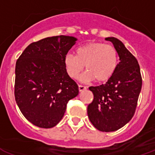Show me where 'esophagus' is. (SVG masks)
<instances>
[{
    "mask_svg": "<svg viewBox=\"0 0 155 155\" xmlns=\"http://www.w3.org/2000/svg\"><path fill=\"white\" fill-rule=\"evenodd\" d=\"M86 89H87V87H86L85 86H83V85H79V91H80V92L84 91H85Z\"/></svg>",
    "mask_w": 155,
    "mask_h": 155,
    "instance_id": "esophagus-1",
    "label": "esophagus"
}]
</instances>
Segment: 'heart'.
I'll list each match as a JSON object with an SVG mask.
<instances>
[{"instance_id":"heart-1","label":"heart","mask_w":155,"mask_h":155,"mask_svg":"<svg viewBox=\"0 0 155 155\" xmlns=\"http://www.w3.org/2000/svg\"><path fill=\"white\" fill-rule=\"evenodd\" d=\"M64 65L67 74L72 79L77 78L84 68L87 72L81 81L95 80L103 83L110 80L117 66V53L112 45L102 42H91L76 50V56L68 53L64 58Z\"/></svg>"}]
</instances>
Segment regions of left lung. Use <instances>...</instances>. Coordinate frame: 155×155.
<instances>
[{
    "instance_id": "8db88e82",
    "label": "left lung",
    "mask_w": 155,
    "mask_h": 155,
    "mask_svg": "<svg viewBox=\"0 0 155 155\" xmlns=\"http://www.w3.org/2000/svg\"><path fill=\"white\" fill-rule=\"evenodd\" d=\"M106 40L114 44L120 61L106 84L89 87L94 100L88 105L87 114L97 130L109 132L122 128L133 117L142 88V77L137 60L122 41L114 37Z\"/></svg>"
}]
</instances>
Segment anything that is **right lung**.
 <instances>
[{"mask_svg": "<svg viewBox=\"0 0 155 155\" xmlns=\"http://www.w3.org/2000/svg\"><path fill=\"white\" fill-rule=\"evenodd\" d=\"M72 36H53L30 44L15 64V98L34 125L50 128L58 124L67 103L79 88L65 71L64 58L75 44Z\"/></svg>", "mask_w": 155, "mask_h": 155, "instance_id": "obj_1", "label": "right lung"}]
</instances>
